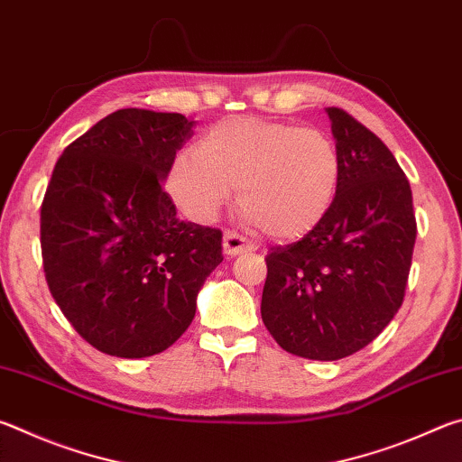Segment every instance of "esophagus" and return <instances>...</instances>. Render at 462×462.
Masks as SVG:
<instances>
[{
    "label": "esophagus",
    "instance_id": "1",
    "mask_svg": "<svg viewBox=\"0 0 462 462\" xmlns=\"http://www.w3.org/2000/svg\"><path fill=\"white\" fill-rule=\"evenodd\" d=\"M254 246L246 242L242 236L234 232H224V254L228 256V259H234V256L238 254H245V253H253Z\"/></svg>",
    "mask_w": 462,
    "mask_h": 462
}]
</instances>
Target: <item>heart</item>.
Masks as SVG:
<instances>
[{
  "mask_svg": "<svg viewBox=\"0 0 462 462\" xmlns=\"http://www.w3.org/2000/svg\"><path fill=\"white\" fill-rule=\"evenodd\" d=\"M342 161L332 138L314 128L261 118L214 124L171 162L167 191L195 222H212L238 187L248 222L275 240L303 238L330 212Z\"/></svg>",
  "mask_w": 462,
  "mask_h": 462,
  "instance_id": "obj_1",
  "label": "heart"
}]
</instances>
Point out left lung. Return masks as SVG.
<instances>
[{"label":"left lung","mask_w":462,"mask_h":462,"mask_svg":"<svg viewBox=\"0 0 462 462\" xmlns=\"http://www.w3.org/2000/svg\"><path fill=\"white\" fill-rule=\"evenodd\" d=\"M342 161L330 212L267 254L261 316L287 353L338 361L365 348L402 308L416 245L411 189L381 140L326 107Z\"/></svg>","instance_id":"obj_1"}]
</instances>
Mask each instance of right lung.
<instances>
[{
  "mask_svg": "<svg viewBox=\"0 0 462 462\" xmlns=\"http://www.w3.org/2000/svg\"><path fill=\"white\" fill-rule=\"evenodd\" d=\"M193 124L118 109L69 144L41 209L46 283L71 326L112 356L167 350L222 263V232L183 222L162 189Z\"/></svg>",
  "mask_w": 462,
  "mask_h": 462,
  "instance_id": "right-lung-1",
  "label": "right lung"
}]
</instances>
